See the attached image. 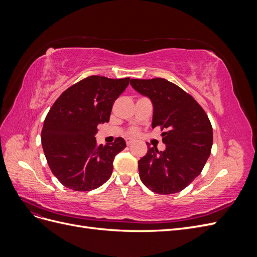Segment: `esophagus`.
<instances>
[{
    "label": "esophagus",
    "mask_w": 257,
    "mask_h": 257,
    "mask_svg": "<svg viewBox=\"0 0 257 257\" xmlns=\"http://www.w3.org/2000/svg\"><path fill=\"white\" fill-rule=\"evenodd\" d=\"M125 142H126V145H127V146H130V145H132V144L134 143V139H132V138H126V139H125Z\"/></svg>",
    "instance_id": "esophagus-1"
}]
</instances>
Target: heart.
Instances as JSON below:
<instances>
[{"label": "heart", "mask_w": 257, "mask_h": 257, "mask_svg": "<svg viewBox=\"0 0 257 257\" xmlns=\"http://www.w3.org/2000/svg\"><path fill=\"white\" fill-rule=\"evenodd\" d=\"M138 133V130L137 128H132L131 131H130V134H132V135H135V134H137Z\"/></svg>", "instance_id": "heart-1"}]
</instances>
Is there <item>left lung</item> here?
<instances>
[{
  "mask_svg": "<svg viewBox=\"0 0 257 257\" xmlns=\"http://www.w3.org/2000/svg\"><path fill=\"white\" fill-rule=\"evenodd\" d=\"M131 85L153 104L152 128L160 126L164 151L148 145L138 161L139 177L152 192L167 195L185 189L211 153L212 126L193 96L164 78L132 79Z\"/></svg>",
  "mask_w": 257,
  "mask_h": 257,
  "instance_id": "8db88e82",
  "label": "left lung"
}]
</instances>
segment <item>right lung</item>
I'll return each mask as SVG.
<instances>
[{
	"instance_id": "add662e5",
	"label": "right lung",
	"mask_w": 257,
	"mask_h": 257,
	"mask_svg": "<svg viewBox=\"0 0 257 257\" xmlns=\"http://www.w3.org/2000/svg\"><path fill=\"white\" fill-rule=\"evenodd\" d=\"M130 78L89 76L66 89L46 115L42 145L52 174L66 188L88 192L104 184L112 174L116 154L126 147L121 137L97 145L99 123L109 121L114 100Z\"/></svg>"
}]
</instances>
